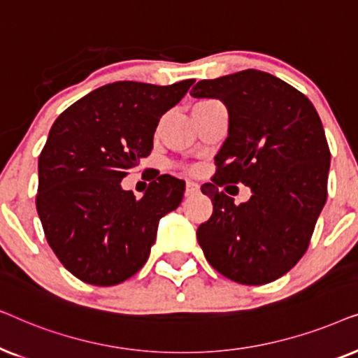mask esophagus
<instances>
[{"instance_id": "34e87169", "label": "esophagus", "mask_w": 358, "mask_h": 358, "mask_svg": "<svg viewBox=\"0 0 358 358\" xmlns=\"http://www.w3.org/2000/svg\"><path fill=\"white\" fill-rule=\"evenodd\" d=\"M199 192H200V185L197 182L189 180V182L185 184V197H194V195H197Z\"/></svg>"}]
</instances>
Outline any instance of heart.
Here are the masks:
<instances>
[{"instance_id": "b5f03b06", "label": "heart", "mask_w": 358, "mask_h": 358, "mask_svg": "<svg viewBox=\"0 0 358 358\" xmlns=\"http://www.w3.org/2000/svg\"><path fill=\"white\" fill-rule=\"evenodd\" d=\"M210 102H213L212 99H203V101H199L197 104H195L194 107H200V106H207V104H210Z\"/></svg>"}]
</instances>
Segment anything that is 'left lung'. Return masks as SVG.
I'll return each mask as SVG.
<instances>
[{
	"label": "left lung",
	"mask_w": 358,
	"mask_h": 358,
	"mask_svg": "<svg viewBox=\"0 0 358 358\" xmlns=\"http://www.w3.org/2000/svg\"><path fill=\"white\" fill-rule=\"evenodd\" d=\"M190 94L220 99L229 115L217 173L202 185L213 213L197 229L200 248L229 280H277L306 252L327 199L331 151L320 115L303 92L259 70L202 80ZM228 183L251 187L252 199L236 206Z\"/></svg>",
	"instance_id": "obj_1"
}]
</instances>
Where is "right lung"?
<instances>
[{
  "label": "right lung",
  "instance_id": "1",
  "mask_svg": "<svg viewBox=\"0 0 358 358\" xmlns=\"http://www.w3.org/2000/svg\"><path fill=\"white\" fill-rule=\"evenodd\" d=\"M192 83H110L52 125L38 156L37 213L52 251L80 280L110 287L135 275L159 220L182 202L185 182L169 174L151 180L141 199L122 179L151 153L161 115Z\"/></svg>",
  "mask_w": 358,
  "mask_h": 358
}]
</instances>
